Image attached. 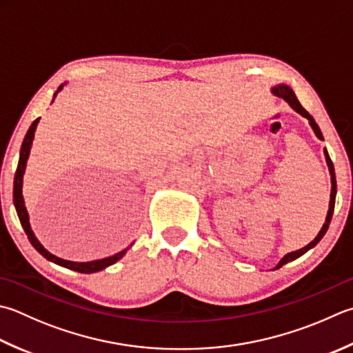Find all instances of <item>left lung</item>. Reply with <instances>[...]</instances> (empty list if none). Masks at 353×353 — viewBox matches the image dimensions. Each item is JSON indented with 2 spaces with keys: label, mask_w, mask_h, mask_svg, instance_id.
Segmentation results:
<instances>
[{
  "label": "left lung",
  "mask_w": 353,
  "mask_h": 353,
  "mask_svg": "<svg viewBox=\"0 0 353 353\" xmlns=\"http://www.w3.org/2000/svg\"><path fill=\"white\" fill-rule=\"evenodd\" d=\"M271 92L275 94V96H279V98H283L285 99L289 105H291L296 113L299 114H301L303 117H306V119L309 121V125L312 127V130H314V133H315V136L319 137L320 141H324V137H323V134H321V130H320V127L316 125V122H315V119L312 116H310L305 108L301 107V103H300V101L296 99V96H295V93H294V90L289 87V85H286V84H279V85H275V87H272V90ZM324 157H326V163H327V168H329V172H330V183H332V190H330V202H329V211H327V216H326V222H324V225H323V228L320 230V232L316 234V237L310 241L309 245H306L305 248H301V250H299V251H292V252H289V254H286L285 257H283L280 261H279V265L275 266L274 269H280L283 265H286V263H289V261H292V260H296L299 257H301L303 254H306L309 250H312V248L319 243V241L324 237V234H326V231H327V228H329V225H330V220H332V214H334V208H335V196H336V179H335V168H334V163H332V161H330V157H329V153H327V150L324 148Z\"/></svg>",
  "instance_id": "obj_1"
}]
</instances>
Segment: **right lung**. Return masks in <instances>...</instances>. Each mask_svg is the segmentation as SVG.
Segmentation results:
<instances>
[{
	"label": "right lung",
	"instance_id": "add662e5",
	"mask_svg": "<svg viewBox=\"0 0 353 353\" xmlns=\"http://www.w3.org/2000/svg\"><path fill=\"white\" fill-rule=\"evenodd\" d=\"M62 87L64 84L59 85V88L57 90V93H54L53 99L57 98V94L61 92ZM38 122H39V117L38 119H34L33 123L30 125L29 131H27V134L23 141V145H21V151H19V161H18V168L15 172V181H13V205H15V210L18 214V219L21 222V226H23V230L27 234V239L30 240L32 246L37 250L43 257H46L47 260L53 261V263H57L59 266H64L67 269H72V271L76 272H81V274H93V272H99L102 269L108 268L110 265H114L117 260H121L125 252L128 251L123 250L121 252H117L114 255H110V257L105 259H101V260H93V261H70V260H64V259H59L57 255H53L52 252H48L46 248L39 243V240L34 237V234L32 231V226L29 222V212L26 210V205H24V197H23V177H24V171H26V165H27V159H29L30 154V148H32V142H33V137H34V131H37L38 127ZM131 246V245H130Z\"/></svg>",
	"mask_w": 353,
	"mask_h": 353
}]
</instances>
